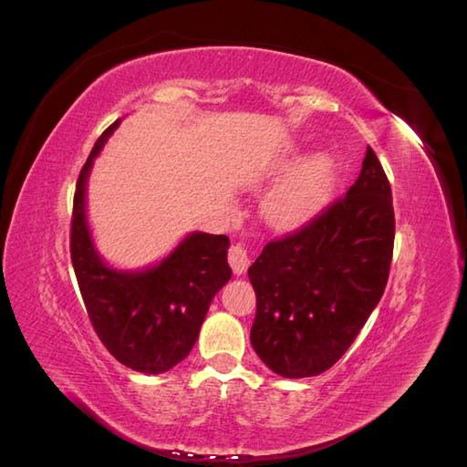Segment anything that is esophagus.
Instances as JSON below:
<instances>
[{
  "label": "esophagus",
  "instance_id": "34e87169",
  "mask_svg": "<svg viewBox=\"0 0 467 467\" xmlns=\"http://www.w3.org/2000/svg\"><path fill=\"white\" fill-rule=\"evenodd\" d=\"M228 259L230 265L234 268L235 275H244L249 266V255H247V249L244 245H232L228 251Z\"/></svg>",
  "mask_w": 467,
  "mask_h": 467
}]
</instances>
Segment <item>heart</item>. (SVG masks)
I'll return each mask as SVG.
<instances>
[{"label":"heart","instance_id":"1","mask_svg":"<svg viewBox=\"0 0 467 467\" xmlns=\"http://www.w3.org/2000/svg\"><path fill=\"white\" fill-rule=\"evenodd\" d=\"M290 163H282L286 169ZM335 165L329 155L319 153L304 161L282 182L266 202V214L280 228H296L312 218L333 187Z\"/></svg>","mask_w":467,"mask_h":467}]
</instances>
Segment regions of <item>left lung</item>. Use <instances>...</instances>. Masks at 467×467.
<instances>
[{"label":"left lung","instance_id":"obj_1","mask_svg":"<svg viewBox=\"0 0 467 467\" xmlns=\"http://www.w3.org/2000/svg\"><path fill=\"white\" fill-rule=\"evenodd\" d=\"M391 187L374 150L358 179L249 266L257 294L251 345L275 374L317 376L341 358L386 290L393 255Z\"/></svg>","mask_w":467,"mask_h":467}]
</instances>
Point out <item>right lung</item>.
Returning <instances> with one entry per match:
<instances>
[{"label": "right lung", "mask_w": 467, "mask_h": 467, "mask_svg": "<svg viewBox=\"0 0 467 467\" xmlns=\"http://www.w3.org/2000/svg\"><path fill=\"white\" fill-rule=\"evenodd\" d=\"M119 120L99 136L81 167L69 230V255L97 337L120 364L144 374L173 368L194 347L212 298L232 278L228 235L194 232L142 273L109 268L86 222V182L93 160Z\"/></svg>", "instance_id": "right-lung-1"}]
</instances>
